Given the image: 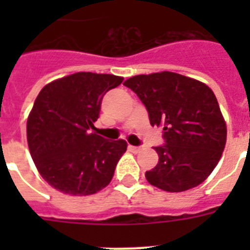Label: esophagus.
<instances>
[{
  "label": "esophagus",
  "instance_id": "1",
  "mask_svg": "<svg viewBox=\"0 0 250 250\" xmlns=\"http://www.w3.org/2000/svg\"><path fill=\"white\" fill-rule=\"evenodd\" d=\"M128 149H129V150H131V152H133V153H139L143 148H141V146H133V145H129Z\"/></svg>",
  "mask_w": 250,
  "mask_h": 250
}]
</instances>
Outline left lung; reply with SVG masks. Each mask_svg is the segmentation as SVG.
<instances>
[{"label": "left lung", "mask_w": 250, "mask_h": 250, "mask_svg": "<svg viewBox=\"0 0 250 250\" xmlns=\"http://www.w3.org/2000/svg\"><path fill=\"white\" fill-rule=\"evenodd\" d=\"M125 85L145 105L150 125L164 127L165 144L154 148L160 161L145 172L146 180L166 192L201 184L221 160L227 139L213 90L170 71L133 76Z\"/></svg>", "instance_id": "left-lung-1"}]
</instances>
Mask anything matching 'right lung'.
Listing matches in <instances>:
<instances>
[{
	"label": "right lung",
	"mask_w": 250,
	"mask_h": 250,
	"mask_svg": "<svg viewBox=\"0 0 250 250\" xmlns=\"http://www.w3.org/2000/svg\"><path fill=\"white\" fill-rule=\"evenodd\" d=\"M122 82L109 74L76 72L39 93L27 121V141L37 170L56 189L88 196L111 182L127 143L106 140L89 128L106 92Z\"/></svg>",
	"instance_id": "right-lung-1"
}]
</instances>
